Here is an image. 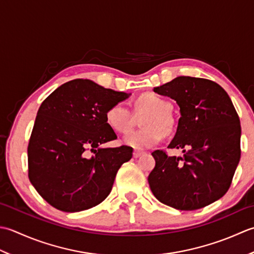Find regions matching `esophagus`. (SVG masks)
Segmentation results:
<instances>
[{
    "mask_svg": "<svg viewBox=\"0 0 254 254\" xmlns=\"http://www.w3.org/2000/svg\"><path fill=\"white\" fill-rule=\"evenodd\" d=\"M143 154V152H141V151H137V150H134L133 151V153H132V156H133V158H139L140 156H142Z\"/></svg>",
    "mask_w": 254,
    "mask_h": 254,
    "instance_id": "34e87169",
    "label": "esophagus"
}]
</instances>
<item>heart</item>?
<instances>
[{"mask_svg": "<svg viewBox=\"0 0 254 254\" xmlns=\"http://www.w3.org/2000/svg\"><path fill=\"white\" fill-rule=\"evenodd\" d=\"M137 110L148 111L143 118L141 130L130 131L124 136L123 142L133 149L143 150L153 147L163 137V131L172 127L170 103L152 93H146L136 102ZM107 125L117 132H127L132 125V116L125 103H117L107 110L105 114Z\"/></svg>", "mask_w": 254, "mask_h": 254, "instance_id": "1", "label": "heart"}]
</instances>
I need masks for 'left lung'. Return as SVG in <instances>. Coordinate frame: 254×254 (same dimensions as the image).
<instances>
[{"label": "left lung", "instance_id": "obj_1", "mask_svg": "<svg viewBox=\"0 0 254 254\" xmlns=\"http://www.w3.org/2000/svg\"><path fill=\"white\" fill-rule=\"evenodd\" d=\"M153 91L180 107L177 132L168 148L152 156L156 167L148 177L151 192L161 203L179 210H195L226 194L240 161L241 127L229 95L215 82L178 76Z\"/></svg>", "mask_w": 254, "mask_h": 254}]
</instances>
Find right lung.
Segmentation results:
<instances>
[{"label": "right lung", "mask_w": 254, "mask_h": 254, "mask_svg": "<svg viewBox=\"0 0 254 254\" xmlns=\"http://www.w3.org/2000/svg\"><path fill=\"white\" fill-rule=\"evenodd\" d=\"M130 95L76 79L41 103L28 143V177L55 208L75 213L110 195L117 171L131 159L132 148L102 147L117 138L105 114Z\"/></svg>", "instance_id": "obj_1"}]
</instances>
